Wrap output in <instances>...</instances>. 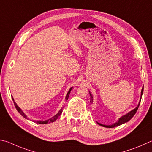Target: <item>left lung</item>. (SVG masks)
<instances>
[{"label":"left lung","instance_id":"8db88e82","mask_svg":"<svg viewBox=\"0 0 152 152\" xmlns=\"http://www.w3.org/2000/svg\"><path fill=\"white\" fill-rule=\"evenodd\" d=\"M143 88L142 89V92H141V97L142 96V94H143ZM89 94H90V96H91V98H90V100H91V103L93 102V97L92 95L91 94V93L89 92ZM142 99V98H141ZM140 102H141V99H140V102L139 103V104H138L137 107L136 108H135L134 110H133L132 111H130V112H129L127 114H126V115H125L124 116H122L121 118L119 119V120L118 121V122H116V123L113 124L111 125V126H105V125H103V124H99L97 123L99 125H100V126H102L103 127H109V128H112V127H115L117 126H120V125L123 124H125L126 123V122H127L128 121H129L130 119H131L133 117H134V115L135 114V113H136V111H137L138 110V107H139L140 106Z\"/></svg>","mask_w":152,"mask_h":152}]
</instances>
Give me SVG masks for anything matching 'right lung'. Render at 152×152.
Returning a JSON list of instances; mask_svg holds the SVG:
<instances>
[{
    "label": "right lung",
    "mask_w": 152,
    "mask_h": 152,
    "mask_svg": "<svg viewBox=\"0 0 152 152\" xmlns=\"http://www.w3.org/2000/svg\"><path fill=\"white\" fill-rule=\"evenodd\" d=\"M72 88H73V87H71L70 89H69V91L67 93V94H66V97H65L66 101L68 99L69 95V94H70V91H71V90L72 89ZM12 99L13 100V102H14V104H15V107H16V109H17V110L18 111V113H19L20 115H22L23 117H24V118H26V119L27 118H26V116L25 115V114L24 113L23 111H21L20 109L18 107L17 105V103H16L14 101V99H13L12 97ZM62 112H63V110H62V109H61V110L59 111H58V113L57 114V115H55L54 117H53L52 118L48 119V120H45V121H35L37 124H49V123H53V122H54L55 121L57 120V118L60 116V115H61V113H62Z\"/></svg>",
    "instance_id": "1"
}]
</instances>
